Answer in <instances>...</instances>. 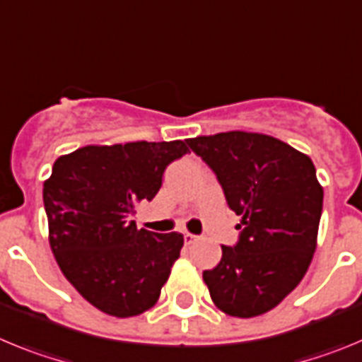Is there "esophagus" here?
I'll use <instances>...</instances> for the list:
<instances>
[{
    "instance_id": "34e87169",
    "label": "esophagus",
    "mask_w": 362,
    "mask_h": 362,
    "mask_svg": "<svg viewBox=\"0 0 362 362\" xmlns=\"http://www.w3.org/2000/svg\"><path fill=\"white\" fill-rule=\"evenodd\" d=\"M197 240H198V236H197V234H191V233H184V242H185V243H187V245H189V243H193V242H197Z\"/></svg>"
}]
</instances>
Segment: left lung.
Returning <instances> with one entry per match:
<instances>
[{
    "mask_svg": "<svg viewBox=\"0 0 362 362\" xmlns=\"http://www.w3.org/2000/svg\"><path fill=\"white\" fill-rule=\"evenodd\" d=\"M242 216L236 245L204 270L211 299L233 317H254L294 291L315 250L323 187L307 155L274 136L227 132L189 139Z\"/></svg>",
    "mask_w": 362,
    "mask_h": 362,
    "instance_id": "left-lung-1",
    "label": "left lung"
}]
</instances>
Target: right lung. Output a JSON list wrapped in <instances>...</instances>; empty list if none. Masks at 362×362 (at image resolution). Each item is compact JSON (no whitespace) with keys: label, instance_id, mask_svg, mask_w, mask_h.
<instances>
[{"label":"right lung","instance_id":"add662e5","mask_svg":"<svg viewBox=\"0 0 362 362\" xmlns=\"http://www.w3.org/2000/svg\"><path fill=\"white\" fill-rule=\"evenodd\" d=\"M182 141L86 146L59 157L43 185L50 247L64 278L100 312L132 317L151 308L180 256L178 233L136 229Z\"/></svg>","mask_w":362,"mask_h":362}]
</instances>
